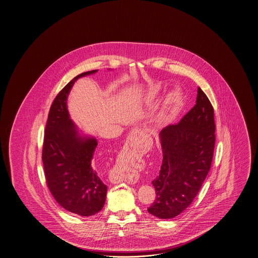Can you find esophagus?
Returning <instances> with one entry per match:
<instances>
[{
    "instance_id": "obj_1",
    "label": "esophagus",
    "mask_w": 258,
    "mask_h": 258,
    "mask_svg": "<svg viewBox=\"0 0 258 258\" xmlns=\"http://www.w3.org/2000/svg\"><path fill=\"white\" fill-rule=\"evenodd\" d=\"M131 137H132V135H131ZM134 139H135V136H134ZM135 140H137V135H136V139H135ZM131 141H132V140H131ZM129 144H131V145H130L131 148H135V149H137V148H138V150L140 148V142H137V141H134V142H132V143H129ZM127 152H128V150H127V149L124 150V154H126ZM118 182H119L118 180H116V181H115V183H118ZM129 183H136V181H129Z\"/></svg>"
}]
</instances>
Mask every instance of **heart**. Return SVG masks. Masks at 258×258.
<instances>
[{
	"mask_svg": "<svg viewBox=\"0 0 258 258\" xmlns=\"http://www.w3.org/2000/svg\"><path fill=\"white\" fill-rule=\"evenodd\" d=\"M161 94H162L161 88L159 87L152 88L146 94V101L152 102V101L157 100ZM183 103H184V96L181 92V90L178 89L172 90L166 97L162 111H161V116H160L161 121L163 122L168 121L169 118L172 117V115H174L182 107Z\"/></svg>",
	"mask_w": 258,
	"mask_h": 258,
	"instance_id": "b5f03b06",
	"label": "heart"
}]
</instances>
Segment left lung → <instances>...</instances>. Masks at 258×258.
Listing matches in <instances>:
<instances>
[{
  "mask_svg": "<svg viewBox=\"0 0 258 258\" xmlns=\"http://www.w3.org/2000/svg\"><path fill=\"white\" fill-rule=\"evenodd\" d=\"M159 140L162 165L153 181L156 198L148 212L159 219H172L193 202L213 158V106L202 89L198 88L196 104L179 123L162 129Z\"/></svg>",
  "mask_w": 258,
  "mask_h": 258,
  "instance_id": "obj_1",
  "label": "left lung"
}]
</instances>
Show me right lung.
Segmentation results:
<instances>
[{"label": "right lung", "mask_w": 258, "mask_h": 258, "mask_svg": "<svg viewBox=\"0 0 258 258\" xmlns=\"http://www.w3.org/2000/svg\"><path fill=\"white\" fill-rule=\"evenodd\" d=\"M97 72L77 75L55 97L48 116L42 151L45 177L53 198L69 212L84 217L103 209L107 186L91 166L98 141L74 123L67 103L74 83Z\"/></svg>", "instance_id": "obj_1"}]
</instances>
